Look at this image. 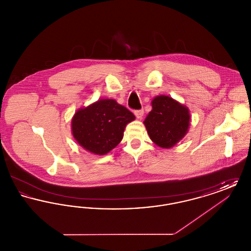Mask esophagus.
Returning <instances> with one entry per match:
<instances>
[{
  "instance_id": "1",
  "label": "esophagus",
  "mask_w": 251,
  "mask_h": 251,
  "mask_svg": "<svg viewBox=\"0 0 251 251\" xmlns=\"http://www.w3.org/2000/svg\"><path fill=\"white\" fill-rule=\"evenodd\" d=\"M134 115L137 119H142V117L144 116V110L143 109H140V110H135L134 111Z\"/></svg>"
}]
</instances>
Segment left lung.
Listing matches in <instances>:
<instances>
[{
  "label": "left lung",
  "mask_w": 251,
  "mask_h": 251,
  "mask_svg": "<svg viewBox=\"0 0 251 251\" xmlns=\"http://www.w3.org/2000/svg\"><path fill=\"white\" fill-rule=\"evenodd\" d=\"M152 110L144 121L151 139L161 148H171L185 135L189 128L188 109L170 97L154 98Z\"/></svg>",
  "instance_id": "1"
}]
</instances>
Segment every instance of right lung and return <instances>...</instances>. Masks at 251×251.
<instances>
[{
	"mask_svg": "<svg viewBox=\"0 0 251 251\" xmlns=\"http://www.w3.org/2000/svg\"><path fill=\"white\" fill-rule=\"evenodd\" d=\"M135 117L114 100H100L78 110L72 119V134L88 151L103 155L120 144L126 125Z\"/></svg>",
	"mask_w": 251,
	"mask_h": 251,
	"instance_id": "right-lung-1",
	"label": "right lung"
}]
</instances>
